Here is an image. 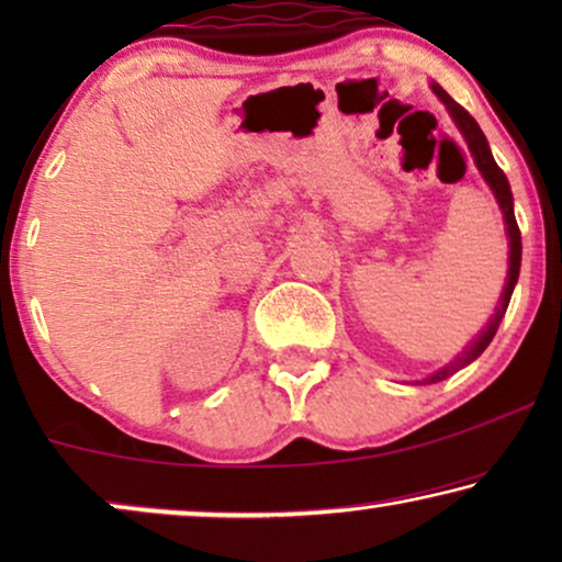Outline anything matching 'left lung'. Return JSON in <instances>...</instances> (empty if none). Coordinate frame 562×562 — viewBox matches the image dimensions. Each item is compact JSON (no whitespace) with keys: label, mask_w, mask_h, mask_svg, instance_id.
Returning <instances> with one entry per match:
<instances>
[{"label":"left lung","mask_w":562,"mask_h":562,"mask_svg":"<svg viewBox=\"0 0 562 562\" xmlns=\"http://www.w3.org/2000/svg\"><path fill=\"white\" fill-rule=\"evenodd\" d=\"M432 91L437 97L442 99L445 106H448V112L452 114V120H456V125L460 127V133H463L468 148H471L473 153V160L475 166H479V171L483 173V179L488 181L491 191L496 194V202L498 206H502L504 212V220H506V233H509V276H506V286H504V294L502 299H498V306H496V314L491 317V322L486 325V329L475 337V340L468 345V348L460 352V356L452 360V363H448L445 368H440V371L429 375V379L419 381V383H437V381H445L448 375H452L456 371H460V368L471 363V360H475L481 356L483 350L488 348V342L494 340L496 329L498 325H502L504 314H506V306H509V299H512V291H514V283H517L519 279V266H521V233H519V225H517V217H514V199H512V189H509V181H506V176L502 168L496 166L494 156H491V148H488V140L486 135H483V130L479 127V122H475L471 114H468V110H463L458 102H452V97L445 91L442 87H437V83H432Z\"/></svg>","instance_id":"1"}]
</instances>
